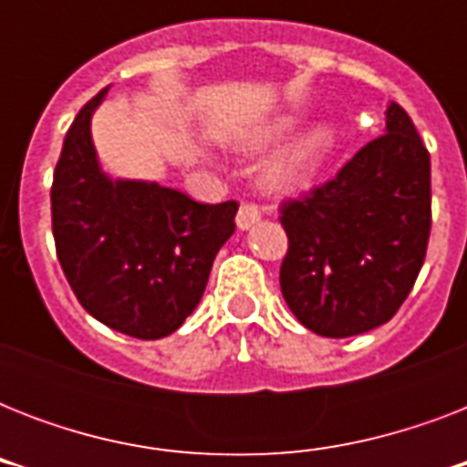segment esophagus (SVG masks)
<instances>
[{
    "label": "esophagus",
    "instance_id": "34e87169",
    "mask_svg": "<svg viewBox=\"0 0 467 467\" xmlns=\"http://www.w3.org/2000/svg\"><path fill=\"white\" fill-rule=\"evenodd\" d=\"M262 220V213H259V208L256 205H240V211H237V218H234V223H237V227H240L242 233L244 230H252V227L256 225Z\"/></svg>",
    "mask_w": 467,
    "mask_h": 467
}]
</instances>
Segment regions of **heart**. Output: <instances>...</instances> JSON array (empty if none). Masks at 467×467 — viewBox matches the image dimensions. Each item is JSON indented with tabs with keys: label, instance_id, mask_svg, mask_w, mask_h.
<instances>
[{
	"label": "heart",
	"instance_id": "1",
	"mask_svg": "<svg viewBox=\"0 0 467 467\" xmlns=\"http://www.w3.org/2000/svg\"><path fill=\"white\" fill-rule=\"evenodd\" d=\"M291 130V126L285 123H276V126H266L262 130L244 135L237 140V148L242 150H264L285 138ZM337 140L339 133L332 123H317L310 130L300 135L298 140L281 150L276 157H271L262 169V186L269 193H278V196H291L298 191H306L315 176L319 174V169L325 167V161L329 160L334 150H337Z\"/></svg>",
	"mask_w": 467,
	"mask_h": 467
}]
</instances>
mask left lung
<instances>
[{
    "label": "left lung",
    "mask_w": 467,
    "mask_h": 467,
    "mask_svg": "<svg viewBox=\"0 0 467 467\" xmlns=\"http://www.w3.org/2000/svg\"><path fill=\"white\" fill-rule=\"evenodd\" d=\"M281 225V293L300 325L332 339L385 325L420 276L431 230V161L405 109L390 101L383 135L285 203Z\"/></svg>",
    "instance_id": "1"
}]
</instances>
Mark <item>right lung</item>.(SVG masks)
I'll use <instances>...</instances> for the list:
<instances>
[{"instance_id":"obj_1","label":"right lung","mask_w":467,"mask_h":467,"mask_svg":"<svg viewBox=\"0 0 467 467\" xmlns=\"http://www.w3.org/2000/svg\"><path fill=\"white\" fill-rule=\"evenodd\" d=\"M106 94L109 87L77 113L62 142L50 191L55 247L91 317L135 339H161L203 298L237 203H198L157 182L104 171L91 119Z\"/></svg>"}]
</instances>
